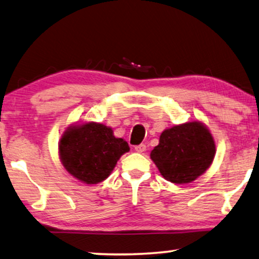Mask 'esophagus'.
Listing matches in <instances>:
<instances>
[{
    "label": "esophagus",
    "instance_id": "1",
    "mask_svg": "<svg viewBox=\"0 0 259 259\" xmlns=\"http://www.w3.org/2000/svg\"><path fill=\"white\" fill-rule=\"evenodd\" d=\"M135 150H136V151H137L138 153H142V152L146 151V145H145V144L136 145V146H135Z\"/></svg>",
    "mask_w": 259,
    "mask_h": 259
}]
</instances>
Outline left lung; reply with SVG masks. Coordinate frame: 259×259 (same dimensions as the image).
Instances as JSON below:
<instances>
[{
    "label": "left lung",
    "mask_w": 259,
    "mask_h": 259,
    "mask_svg": "<svg viewBox=\"0 0 259 259\" xmlns=\"http://www.w3.org/2000/svg\"><path fill=\"white\" fill-rule=\"evenodd\" d=\"M214 156V138L198 121L164 130L150 154L160 175L173 184L194 181L210 166Z\"/></svg>",
    "instance_id": "1"
}]
</instances>
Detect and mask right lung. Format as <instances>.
<instances>
[{"label": "right lung", "instance_id": "right-lung-1", "mask_svg": "<svg viewBox=\"0 0 259 259\" xmlns=\"http://www.w3.org/2000/svg\"><path fill=\"white\" fill-rule=\"evenodd\" d=\"M130 150L128 143L114 136L101 123H83L65 130L59 156L66 171L84 184H99L109 177L117 160Z\"/></svg>", "mask_w": 259, "mask_h": 259}]
</instances>
